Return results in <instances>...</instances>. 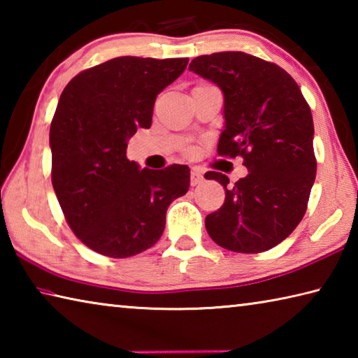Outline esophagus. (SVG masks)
Wrapping results in <instances>:
<instances>
[{"label": "esophagus", "instance_id": "obj_1", "mask_svg": "<svg viewBox=\"0 0 358 358\" xmlns=\"http://www.w3.org/2000/svg\"><path fill=\"white\" fill-rule=\"evenodd\" d=\"M203 181V173L199 169H192L191 171V186H197Z\"/></svg>", "mask_w": 358, "mask_h": 358}]
</instances>
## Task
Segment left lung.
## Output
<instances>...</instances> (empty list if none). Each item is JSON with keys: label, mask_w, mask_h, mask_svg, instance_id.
<instances>
[{"label": "left lung", "mask_w": 358, "mask_h": 358, "mask_svg": "<svg viewBox=\"0 0 358 358\" xmlns=\"http://www.w3.org/2000/svg\"><path fill=\"white\" fill-rule=\"evenodd\" d=\"M189 71L216 83L224 94L221 156H241L248 175L226 189L222 207L205 217L215 241L229 251L262 252L299 226L316 178L313 115L299 85L275 63L245 52L194 58Z\"/></svg>", "instance_id": "1"}]
</instances>
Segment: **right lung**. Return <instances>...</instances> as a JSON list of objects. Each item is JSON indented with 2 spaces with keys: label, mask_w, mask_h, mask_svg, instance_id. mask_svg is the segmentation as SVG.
Segmentation results:
<instances>
[{
  "label": "right lung",
  "mask_w": 358,
  "mask_h": 358,
  "mask_svg": "<svg viewBox=\"0 0 358 358\" xmlns=\"http://www.w3.org/2000/svg\"><path fill=\"white\" fill-rule=\"evenodd\" d=\"M187 58L118 57L66 85L50 124L52 185L72 232L102 256L131 257L153 246L166 211L189 189V167L141 169L128 141L148 129L156 96Z\"/></svg>",
  "instance_id": "obj_1"
}]
</instances>
